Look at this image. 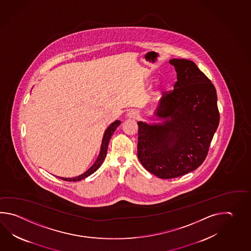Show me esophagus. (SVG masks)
<instances>
[{
    "instance_id": "34e87169",
    "label": "esophagus",
    "mask_w": 251,
    "mask_h": 251,
    "mask_svg": "<svg viewBox=\"0 0 251 251\" xmlns=\"http://www.w3.org/2000/svg\"><path fill=\"white\" fill-rule=\"evenodd\" d=\"M127 118H133V119H137L139 118V113L136 111V110H130L129 112L127 113Z\"/></svg>"
}]
</instances>
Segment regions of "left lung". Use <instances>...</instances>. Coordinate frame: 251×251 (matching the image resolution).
Returning a JSON list of instances; mask_svg holds the SVG:
<instances>
[{
  "label": "left lung",
  "mask_w": 251,
  "mask_h": 251,
  "mask_svg": "<svg viewBox=\"0 0 251 251\" xmlns=\"http://www.w3.org/2000/svg\"><path fill=\"white\" fill-rule=\"evenodd\" d=\"M174 90L166 91L155 114L163 123L138 122L137 155L142 165L160 178L195 171L205 160L220 114L211 80L187 59H171Z\"/></svg>",
  "instance_id": "8db88e82"
}]
</instances>
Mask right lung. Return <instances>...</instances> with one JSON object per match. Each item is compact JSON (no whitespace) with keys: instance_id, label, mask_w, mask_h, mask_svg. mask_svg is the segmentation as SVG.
<instances>
[{"instance_id":"obj_1","label":"right lung","mask_w":251,"mask_h":251,"mask_svg":"<svg viewBox=\"0 0 251 251\" xmlns=\"http://www.w3.org/2000/svg\"><path fill=\"white\" fill-rule=\"evenodd\" d=\"M119 125H120V121L117 120V121L113 122L108 126L107 130H106L105 134L103 136V140H102L101 148H100V155H99L98 159L95 161V163L91 166V168L86 171L85 173L81 174L80 176H76V177H73V178H71V177H60V178L63 179V180H65V181H79V180H81V179H84L85 177L90 176L92 173H94L101 166L103 161L105 160L106 155H107V146H108V144H109V140L111 138L113 133H114L115 130L117 129Z\"/></svg>"}]
</instances>
